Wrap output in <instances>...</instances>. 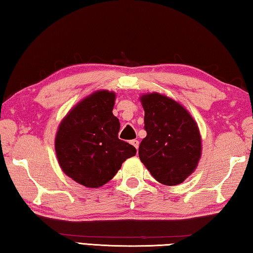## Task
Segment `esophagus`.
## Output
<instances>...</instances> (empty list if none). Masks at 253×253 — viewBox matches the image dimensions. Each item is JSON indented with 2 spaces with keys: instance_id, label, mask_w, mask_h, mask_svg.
<instances>
[{
  "instance_id": "obj_1",
  "label": "esophagus",
  "mask_w": 253,
  "mask_h": 253,
  "mask_svg": "<svg viewBox=\"0 0 253 253\" xmlns=\"http://www.w3.org/2000/svg\"><path fill=\"white\" fill-rule=\"evenodd\" d=\"M130 144L132 145V146H134L136 149H138V146H139V142L137 139H132L131 142H130Z\"/></svg>"
}]
</instances>
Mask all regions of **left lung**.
<instances>
[{"label":"left lung","mask_w":253,"mask_h":253,"mask_svg":"<svg viewBox=\"0 0 253 253\" xmlns=\"http://www.w3.org/2000/svg\"><path fill=\"white\" fill-rule=\"evenodd\" d=\"M147 135L138 155L152 176L164 185H177L198 168L202 139L198 124L186 108L158 92L140 96Z\"/></svg>","instance_id":"8db88e82"}]
</instances>
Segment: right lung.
<instances>
[{
  "instance_id": "obj_1",
  "label": "right lung",
  "mask_w": 253,
  "mask_h": 253,
  "mask_svg": "<svg viewBox=\"0 0 253 253\" xmlns=\"http://www.w3.org/2000/svg\"><path fill=\"white\" fill-rule=\"evenodd\" d=\"M116 93L97 90L69 110L58 127L54 148L67 176L85 187L109 182L136 148L118 138L121 123L114 116Z\"/></svg>"
}]
</instances>
